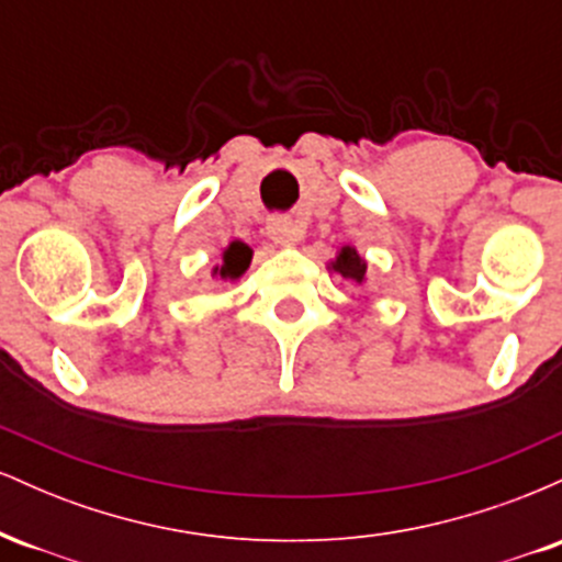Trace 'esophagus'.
Returning a JSON list of instances; mask_svg holds the SVG:
<instances>
[{
  "mask_svg": "<svg viewBox=\"0 0 562 562\" xmlns=\"http://www.w3.org/2000/svg\"><path fill=\"white\" fill-rule=\"evenodd\" d=\"M267 235L272 237L274 243L290 245V243H299V240H301L303 229L299 227V224L293 222V218H288V216H274V218H269Z\"/></svg>",
  "mask_w": 562,
  "mask_h": 562,
  "instance_id": "1",
  "label": "esophagus"
}]
</instances>
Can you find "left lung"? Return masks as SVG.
Instances as JSON below:
<instances>
[{"mask_svg":"<svg viewBox=\"0 0 562 562\" xmlns=\"http://www.w3.org/2000/svg\"><path fill=\"white\" fill-rule=\"evenodd\" d=\"M330 272H338L344 280L357 282V285H364L367 280V261L359 256V250L353 245H344V248L335 254V259L327 263Z\"/></svg>","mask_w":562,"mask_h":562,"instance_id":"8db88e82","label":"left lung"}]
</instances>
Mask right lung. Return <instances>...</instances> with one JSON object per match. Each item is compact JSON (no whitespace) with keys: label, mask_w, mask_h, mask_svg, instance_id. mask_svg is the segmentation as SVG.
<instances>
[{"label":"right lung","mask_w":562,"mask_h":562,"mask_svg":"<svg viewBox=\"0 0 562 562\" xmlns=\"http://www.w3.org/2000/svg\"><path fill=\"white\" fill-rule=\"evenodd\" d=\"M250 259H254V250L240 240H232L227 248L222 250V263L214 267V277H222V280H240L245 269L250 267Z\"/></svg>","instance_id":"obj_1"}]
</instances>
